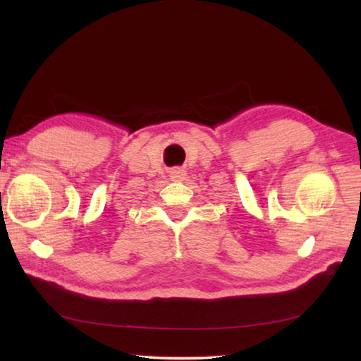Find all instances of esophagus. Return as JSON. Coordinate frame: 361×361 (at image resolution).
I'll list each match as a JSON object with an SVG mask.
<instances>
[{"instance_id": "obj_1", "label": "esophagus", "mask_w": 361, "mask_h": 361, "mask_svg": "<svg viewBox=\"0 0 361 361\" xmlns=\"http://www.w3.org/2000/svg\"><path fill=\"white\" fill-rule=\"evenodd\" d=\"M185 176H186L185 170H181V169H173L172 172H170V178H172L173 181H180L185 178Z\"/></svg>"}]
</instances>
